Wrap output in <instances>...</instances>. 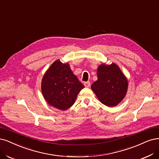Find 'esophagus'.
I'll use <instances>...</instances> for the list:
<instances>
[{"label":"esophagus","mask_w":159,"mask_h":159,"mask_svg":"<svg viewBox=\"0 0 159 159\" xmlns=\"http://www.w3.org/2000/svg\"><path fill=\"white\" fill-rule=\"evenodd\" d=\"M90 85H91V83L89 81H86V82H84V85L85 87H90Z\"/></svg>","instance_id":"esophagus-1"}]
</instances>
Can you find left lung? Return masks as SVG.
<instances>
[{"label":"left lung","mask_w":159,"mask_h":159,"mask_svg":"<svg viewBox=\"0 0 159 159\" xmlns=\"http://www.w3.org/2000/svg\"><path fill=\"white\" fill-rule=\"evenodd\" d=\"M98 79L91 89L104 105L109 107L117 105L125 97L128 81L116 64H101L97 69Z\"/></svg>","instance_id":"8db88e82"}]
</instances>
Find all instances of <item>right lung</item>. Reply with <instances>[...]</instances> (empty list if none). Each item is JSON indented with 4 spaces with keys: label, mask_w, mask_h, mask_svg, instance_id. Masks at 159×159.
Instances as JSON below:
<instances>
[{
    "label": "right lung",
    "mask_w": 159,
    "mask_h": 159,
    "mask_svg": "<svg viewBox=\"0 0 159 159\" xmlns=\"http://www.w3.org/2000/svg\"><path fill=\"white\" fill-rule=\"evenodd\" d=\"M84 85L73 74L68 64L54 62L43 76L42 93L49 105L65 111L72 107Z\"/></svg>",
    "instance_id": "add662e5"
}]
</instances>
